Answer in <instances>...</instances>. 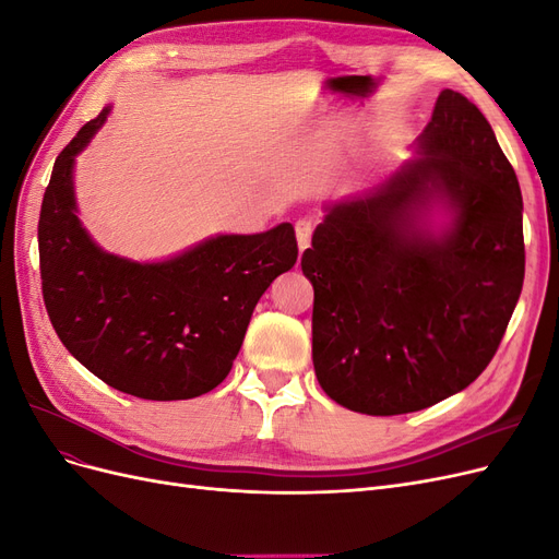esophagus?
I'll return each instance as SVG.
<instances>
[{"label": "esophagus", "mask_w": 559, "mask_h": 559, "mask_svg": "<svg viewBox=\"0 0 559 559\" xmlns=\"http://www.w3.org/2000/svg\"><path fill=\"white\" fill-rule=\"evenodd\" d=\"M296 240H298V249L306 251L310 247V240H312V230L314 226L310 222H298L296 226Z\"/></svg>", "instance_id": "34e87169"}]
</instances>
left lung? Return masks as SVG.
Segmentation results:
<instances>
[{"label":"left lung","mask_w":559,"mask_h":559,"mask_svg":"<svg viewBox=\"0 0 559 559\" xmlns=\"http://www.w3.org/2000/svg\"><path fill=\"white\" fill-rule=\"evenodd\" d=\"M417 154L378 193L333 205L300 259L317 380L354 413H415L462 392L522 292L520 183L480 109L445 88ZM433 194L453 210L441 236L418 226Z\"/></svg>","instance_id":"1"}]
</instances>
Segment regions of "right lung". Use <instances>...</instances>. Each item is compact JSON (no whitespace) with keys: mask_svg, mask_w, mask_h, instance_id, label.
I'll return each mask as SVG.
<instances>
[{"mask_svg":"<svg viewBox=\"0 0 559 559\" xmlns=\"http://www.w3.org/2000/svg\"><path fill=\"white\" fill-rule=\"evenodd\" d=\"M107 114L60 151L46 186L39 270L48 319L72 357L118 392L148 401L207 394L230 373L270 282L294 267V226L218 235L163 263L103 251L76 218L72 167Z\"/></svg>","mask_w":559,"mask_h":559,"instance_id":"obj_1","label":"right lung"}]
</instances>
